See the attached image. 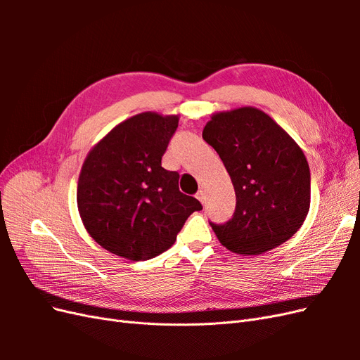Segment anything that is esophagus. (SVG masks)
I'll list each match as a JSON object with an SVG mask.
<instances>
[{
	"label": "esophagus",
	"instance_id": "1",
	"mask_svg": "<svg viewBox=\"0 0 360 360\" xmlns=\"http://www.w3.org/2000/svg\"><path fill=\"white\" fill-rule=\"evenodd\" d=\"M195 197H197V198L201 201V204L205 202V193H204V191H198L197 195H195Z\"/></svg>",
	"mask_w": 360,
	"mask_h": 360
}]
</instances>
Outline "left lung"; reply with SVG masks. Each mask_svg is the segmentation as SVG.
I'll use <instances>...</instances> for the list:
<instances>
[{
	"label": "left lung",
	"mask_w": 360,
	"mask_h": 360,
	"mask_svg": "<svg viewBox=\"0 0 360 360\" xmlns=\"http://www.w3.org/2000/svg\"><path fill=\"white\" fill-rule=\"evenodd\" d=\"M202 138L236 191L231 219L210 222L219 242L236 254L259 255L296 234L311 202L309 165L296 141L254 106L213 114Z\"/></svg>",
	"instance_id": "left-lung-1"
}]
</instances>
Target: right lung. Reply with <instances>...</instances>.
I'll list each match as a JSON object with an SVG mask.
<instances>
[{"label":"right lung","mask_w":360,"mask_h":360,"mask_svg":"<svg viewBox=\"0 0 360 360\" xmlns=\"http://www.w3.org/2000/svg\"><path fill=\"white\" fill-rule=\"evenodd\" d=\"M179 115L141 112L124 120L86 155L76 201L85 230L103 249L132 261L169 249L201 202L179 189L162 156Z\"/></svg>","instance_id":"1"}]
</instances>
